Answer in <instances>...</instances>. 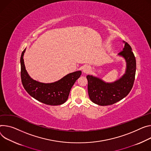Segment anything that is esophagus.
<instances>
[{
	"instance_id": "obj_1",
	"label": "esophagus",
	"mask_w": 151,
	"mask_h": 151,
	"mask_svg": "<svg viewBox=\"0 0 151 151\" xmlns=\"http://www.w3.org/2000/svg\"><path fill=\"white\" fill-rule=\"evenodd\" d=\"M83 73H89L91 71V68L89 67V66H85L84 68H83Z\"/></svg>"
}]
</instances>
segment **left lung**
Instances as JSON below:
<instances>
[{
	"mask_svg": "<svg viewBox=\"0 0 151 151\" xmlns=\"http://www.w3.org/2000/svg\"><path fill=\"white\" fill-rule=\"evenodd\" d=\"M124 48L119 55L127 61L125 75L113 83H106L102 80L88 75V92L90 100L99 105L114 104L126 97L131 90L135 80L136 60L130 45L125 41Z\"/></svg>",
	"mask_w": 151,
	"mask_h": 151,
	"instance_id": "1",
	"label": "left lung"
}]
</instances>
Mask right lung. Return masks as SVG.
I'll list each match as a JSON object with an SVG mask.
<instances>
[{
	"label": "right lung",
	"mask_w": 151,
	"mask_h": 151,
	"mask_svg": "<svg viewBox=\"0 0 151 151\" xmlns=\"http://www.w3.org/2000/svg\"><path fill=\"white\" fill-rule=\"evenodd\" d=\"M25 49L20 58L21 79L23 86L28 94L37 101L49 105L64 104L68 99L70 91L80 77L81 71H77L65 76L53 83L45 84L32 79L27 73L23 60Z\"/></svg>",
	"instance_id": "add662e5"
}]
</instances>
